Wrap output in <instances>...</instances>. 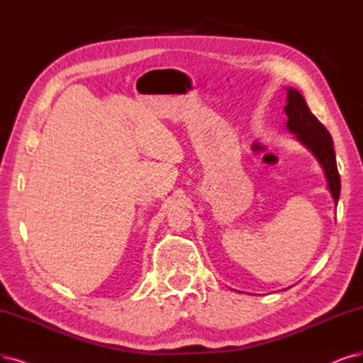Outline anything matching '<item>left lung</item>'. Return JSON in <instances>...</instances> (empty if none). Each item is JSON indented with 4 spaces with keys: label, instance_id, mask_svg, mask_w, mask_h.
<instances>
[{
    "label": "left lung",
    "instance_id": "8db88e82",
    "mask_svg": "<svg viewBox=\"0 0 363 363\" xmlns=\"http://www.w3.org/2000/svg\"><path fill=\"white\" fill-rule=\"evenodd\" d=\"M287 89V104L284 112L287 115V130L294 134V139L299 140L308 151H311L317 158L321 169L325 172L328 189L332 194L335 205H338L341 179L335 158L333 142L325 125L311 113L302 94L294 88Z\"/></svg>",
    "mask_w": 363,
    "mask_h": 363
}]
</instances>
